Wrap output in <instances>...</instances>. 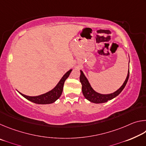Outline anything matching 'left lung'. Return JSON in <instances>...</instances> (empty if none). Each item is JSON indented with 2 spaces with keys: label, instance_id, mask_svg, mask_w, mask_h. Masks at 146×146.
<instances>
[{
  "label": "left lung",
  "instance_id": "left-lung-1",
  "mask_svg": "<svg viewBox=\"0 0 146 146\" xmlns=\"http://www.w3.org/2000/svg\"><path fill=\"white\" fill-rule=\"evenodd\" d=\"M129 76V69L128 70L127 76L126 77V79L124 81V82L122 84V86L117 90L115 92L108 94V95H103V94L98 93L93 90L91 88L90 84L89 83L87 78L86 77L84 74L83 73L82 71L80 70V81L81 84H82V93L84 97L86 99L90 101L91 102L95 103V104H100V103H104L108 102V100H110L114 98L115 97L118 96L119 94L122 92V91L123 90V88H125V85L127 82L128 78Z\"/></svg>",
  "mask_w": 146,
  "mask_h": 146
}]
</instances>
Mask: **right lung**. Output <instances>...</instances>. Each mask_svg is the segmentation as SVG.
Returning <instances> with one entry per match:
<instances>
[{"instance_id": "1", "label": "right lung", "mask_w": 146, "mask_h": 146, "mask_svg": "<svg viewBox=\"0 0 146 146\" xmlns=\"http://www.w3.org/2000/svg\"><path fill=\"white\" fill-rule=\"evenodd\" d=\"M72 70H70L64 75L62 78L60 79L59 82L57 84L55 88H54L52 90L48 91V93L42 94V95L36 96V97H29V96H27L24 95V94L20 93L22 96H23L24 98L26 99L31 101L32 102H34L35 104H48L53 103L54 102L59 98L62 95L63 91V87L64 84V82L67 79V78L70 75V73L71 72Z\"/></svg>"}]
</instances>
